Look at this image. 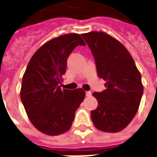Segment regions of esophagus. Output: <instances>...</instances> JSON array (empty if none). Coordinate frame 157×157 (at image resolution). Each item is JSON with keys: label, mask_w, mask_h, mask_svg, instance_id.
I'll list each match as a JSON object with an SVG mask.
<instances>
[{"label": "esophagus", "mask_w": 157, "mask_h": 157, "mask_svg": "<svg viewBox=\"0 0 157 157\" xmlns=\"http://www.w3.org/2000/svg\"><path fill=\"white\" fill-rule=\"evenodd\" d=\"M91 95H92V93L90 91L86 92V96L87 97H91Z\"/></svg>", "instance_id": "obj_1"}]
</instances>
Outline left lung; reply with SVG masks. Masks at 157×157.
Returning <instances> with one entry per match:
<instances>
[{"instance_id":"left-lung-1","label":"left lung","mask_w":157,"mask_h":157,"mask_svg":"<svg viewBox=\"0 0 157 157\" xmlns=\"http://www.w3.org/2000/svg\"><path fill=\"white\" fill-rule=\"evenodd\" d=\"M91 49L98 76L106 89L94 92L98 105L91 112L95 128L106 132L123 130L136 115L143 94L141 76L124 45L104 32L82 34Z\"/></svg>"}]
</instances>
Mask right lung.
Instances as JSON below:
<instances>
[{
  "mask_svg": "<svg viewBox=\"0 0 157 157\" xmlns=\"http://www.w3.org/2000/svg\"><path fill=\"white\" fill-rule=\"evenodd\" d=\"M78 34H67L43 44L30 59L22 78L21 99L30 122L41 132L57 136L69 130L85 97L82 88L62 89L67 59L78 45Z\"/></svg>",
  "mask_w": 157,
  "mask_h": 157,
  "instance_id": "right-lung-1",
  "label": "right lung"
}]
</instances>
